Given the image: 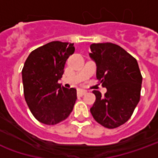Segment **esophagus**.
<instances>
[{
    "label": "esophagus",
    "mask_w": 158,
    "mask_h": 158,
    "mask_svg": "<svg viewBox=\"0 0 158 158\" xmlns=\"http://www.w3.org/2000/svg\"><path fill=\"white\" fill-rule=\"evenodd\" d=\"M86 93H87V90L86 89H79L78 90V95L80 96H84V95H85Z\"/></svg>",
    "instance_id": "34e87169"
}]
</instances>
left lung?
<instances>
[{
  "instance_id": "1",
  "label": "left lung",
  "mask_w": 158,
  "mask_h": 158,
  "mask_svg": "<svg viewBox=\"0 0 158 158\" xmlns=\"http://www.w3.org/2000/svg\"><path fill=\"white\" fill-rule=\"evenodd\" d=\"M90 50L96 78L106 88L104 96L93 91L96 102L90 113L101 125L115 129L130 118L139 103L142 75L136 59L119 45L98 43L90 45Z\"/></svg>"
}]
</instances>
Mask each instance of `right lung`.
I'll return each mask as SVG.
<instances>
[{"label":"right lung","instance_id":"add662e5","mask_svg":"<svg viewBox=\"0 0 158 158\" xmlns=\"http://www.w3.org/2000/svg\"><path fill=\"white\" fill-rule=\"evenodd\" d=\"M73 44L52 41L34 50L22 70L23 95L30 112L42 123L54 125L72 113L76 89L60 85L67 59L74 52Z\"/></svg>","mask_w":158,"mask_h":158}]
</instances>
